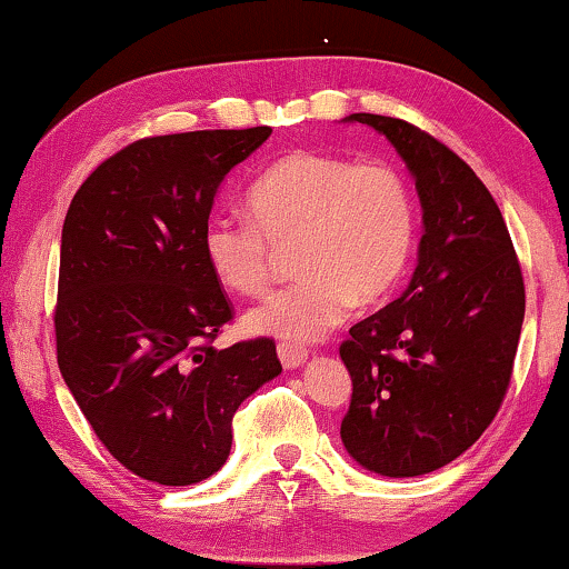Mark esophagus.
Masks as SVG:
<instances>
[{
  "mask_svg": "<svg viewBox=\"0 0 569 569\" xmlns=\"http://www.w3.org/2000/svg\"><path fill=\"white\" fill-rule=\"evenodd\" d=\"M278 358L286 368H299L303 361H307V348L299 346V342H288L281 340L278 342Z\"/></svg>",
  "mask_w": 569,
  "mask_h": 569,
  "instance_id": "1",
  "label": "esophagus"
}]
</instances>
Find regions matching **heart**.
I'll use <instances>...</instances> for the list:
<instances>
[{"mask_svg":"<svg viewBox=\"0 0 569 569\" xmlns=\"http://www.w3.org/2000/svg\"><path fill=\"white\" fill-rule=\"evenodd\" d=\"M247 216L206 221L201 250L216 281L237 296L266 291L273 247L293 242V283L244 317L258 335L319 340L358 303H373L402 278L415 242L410 182L383 159L353 162L296 149L247 188Z\"/></svg>","mask_w":569,"mask_h":569,"instance_id":"1","label":"heart"}]
</instances>
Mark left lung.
<instances>
[{
    "instance_id": "left-lung-1",
    "label": "left lung",
    "mask_w": 569,
    "mask_h": 569,
    "mask_svg": "<svg viewBox=\"0 0 569 569\" xmlns=\"http://www.w3.org/2000/svg\"><path fill=\"white\" fill-rule=\"evenodd\" d=\"M346 121L395 143L426 234L407 291L342 340L353 397L340 438L368 471L418 477L467 451L508 395L526 311L521 262L490 190L443 141L402 118Z\"/></svg>"
}]
</instances>
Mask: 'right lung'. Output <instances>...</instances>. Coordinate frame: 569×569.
Masks as SVG:
<instances>
[{
	"label": "right lung",
	"mask_w": 569,
	"mask_h": 569,
	"mask_svg": "<svg viewBox=\"0 0 569 569\" xmlns=\"http://www.w3.org/2000/svg\"><path fill=\"white\" fill-rule=\"evenodd\" d=\"M270 131L128 143L82 182L63 219L61 376L100 443L149 482L186 487L219 471L239 405L281 373L270 338L213 348L234 307L201 250L221 180Z\"/></svg>",
	"instance_id": "obj_1"
}]
</instances>
